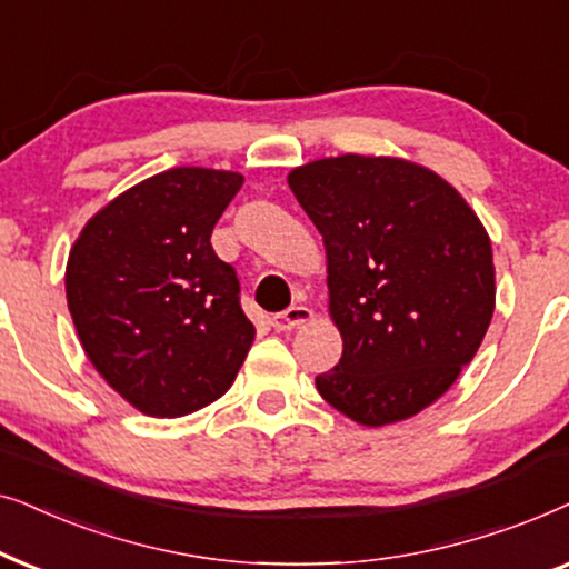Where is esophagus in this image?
Masks as SVG:
<instances>
[{
  "label": "esophagus",
  "mask_w": 569,
  "mask_h": 569,
  "mask_svg": "<svg viewBox=\"0 0 569 569\" xmlns=\"http://www.w3.org/2000/svg\"><path fill=\"white\" fill-rule=\"evenodd\" d=\"M309 320H312V309L301 307V305H293L289 309H283V312L272 315L270 325L276 330H293V328H299V325H305Z\"/></svg>",
  "instance_id": "obj_1"
}]
</instances>
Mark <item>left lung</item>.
Here are the masks:
<instances>
[{
	"instance_id": "left-lung-1",
	"label": "left lung",
	"mask_w": 569,
	"mask_h": 569,
	"mask_svg": "<svg viewBox=\"0 0 569 569\" xmlns=\"http://www.w3.org/2000/svg\"><path fill=\"white\" fill-rule=\"evenodd\" d=\"M289 187L322 233L343 336L317 390L363 427L419 413L458 380L495 315L481 221L448 181L400 158H322Z\"/></svg>"
}]
</instances>
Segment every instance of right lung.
Instances as JSON below:
<instances>
[{
	"label": "right lung",
	"mask_w": 569,
	"mask_h": 569,
	"mask_svg": "<svg viewBox=\"0 0 569 569\" xmlns=\"http://www.w3.org/2000/svg\"><path fill=\"white\" fill-rule=\"evenodd\" d=\"M241 173L181 166L93 216L67 262V305L88 359L148 416L192 413L231 388L254 325L210 233Z\"/></svg>",
	"instance_id": "right-lung-1"
}]
</instances>
